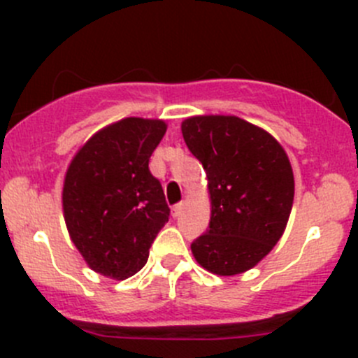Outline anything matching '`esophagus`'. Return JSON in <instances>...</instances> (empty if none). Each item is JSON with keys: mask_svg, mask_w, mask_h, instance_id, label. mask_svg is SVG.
<instances>
[{"mask_svg": "<svg viewBox=\"0 0 358 358\" xmlns=\"http://www.w3.org/2000/svg\"><path fill=\"white\" fill-rule=\"evenodd\" d=\"M182 208H183L182 202H178V204L171 206V215H173V218H176V216H178L180 213H182Z\"/></svg>", "mask_w": 358, "mask_h": 358, "instance_id": "34e87169", "label": "esophagus"}]
</instances>
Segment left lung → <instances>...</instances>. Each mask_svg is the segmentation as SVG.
Masks as SVG:
<instances>
[{
  "mask_svg": "<svg viewBox=\"0 0 358 358\" xmlns=\"http://www.w3.org/2000/svg\"><path fill=\"white\" fill-rule=\"evenodd\" d=\"M183 140L208 176L211 220L192 248L216 275L252 268L279 243L294 199L291 162L270 133L236 115H196Z\"/></svg>",
  "mask_w": 358,
  "mask_h": 358,
  "instance_id": "1",
  "label": "left lung"
}]
</instances>
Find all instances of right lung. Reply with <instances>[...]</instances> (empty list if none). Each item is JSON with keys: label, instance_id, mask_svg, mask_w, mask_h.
Instances as JSON below:
<instances>
[{"label": "right lung", "instance_id": "add662e5", "mask_svg": "<svg viewBox=\"0 0 358 358\" xmlns=\"http://www.w3.org/2000/svg\"><path fill=\"white\" fill-rule=\"evenodd\" d=\"M166 133L157 119L126 117L100 129L72 159L64 216L74 246L95 272L124 280L143 268L169 220L149 159Z\"/></svg>", "mask_w": 358, "mask_h": 358}]
</instances>
